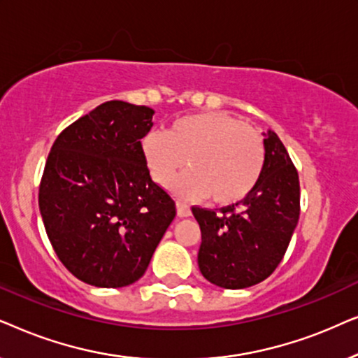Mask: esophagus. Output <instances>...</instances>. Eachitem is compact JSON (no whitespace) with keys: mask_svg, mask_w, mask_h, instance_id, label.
Returning <instances> with one entry per match:
<instances>
[{"mask_svg":"<svg viewBox=\"0 0 358 358\" xmlns=\"http://www.w3.org/2000/svg\"><path fill=\"white\" fill-rule=\"evenodd\" d=\"M176 207H178V215L179 217H190V207L187 203H184V202H180V200H178V202H176Z\"/></svg>","mask_w":358,"mask_h":358,"instance_id":"esophagus-1","label":"esophagus"}]
</instances>
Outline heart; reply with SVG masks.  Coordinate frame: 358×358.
<instances>
[{
    "label": "heart",
    "instance_id": "obj_1",
    "mask_svg": "<svg viewBox=\"0 0 358 358\" xmlns=\"http://www.w3.org/2000/svg\"><path fill=\"white\" fill-rule=\"evenodd\" d=\"M151 178L164 185L185 164L187 174L173 189L189 199L208 197L218 205L241 202L257 187L266 166V145L259 130L224 112L180 117L164 131L141 141Z\"/></svg>",
    "mask_w": 358,
    "mask_h": 358
}]
</instances>
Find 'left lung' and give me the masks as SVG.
<instances>
[{
  "label": "left lung",
  "instance_id": "8db88e82",
  "mask_svg": "<svg viewBox=\"0 0 358 358\" xmlns=\"http://www.w3.org/2000/svg\"><path fill=\"white\" fill-rule=\"evenodd\" d=\"M264 145V173L246 199L222 213L192 207L202 233L200 272L229 290L256 285L275 271L300 217V179L290 155L273 131Z\"/></svg>",
  "mask_w": 358,
  "mask_h": 358
}]
</instances>
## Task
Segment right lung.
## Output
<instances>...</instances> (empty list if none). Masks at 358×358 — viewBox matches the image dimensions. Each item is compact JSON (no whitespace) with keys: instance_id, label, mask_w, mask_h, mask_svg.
I'll return each instance as SVG.
<instances>
[{"instance_id":"obj_1","label":"right lung","mask_w":358,"mask_h":358,"mask_svg":"<svg viewBox=\"0 0 358 358\" xmlns=\"http://www.w3.org/2000/svg\"><path fill=\"white\" fill-rule=\"evenodd\" d=\"M153 114L107 101L68 125L48 153L38 187L43 227L63 266L90 285L138 280L176 217L141 150Z\"/></svg>"}]
</instances>
